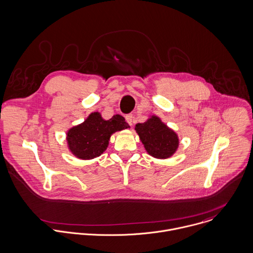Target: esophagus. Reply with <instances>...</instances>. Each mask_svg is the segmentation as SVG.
Wrapping results in <instances>:
<instances>
[{"instance_id": "34e87169", "label": "esophagus", "mask_w": 253, "mask_h": 253, "mask_svg": "<svg viewBox=\"0 0 253 253\" xmlns=\"http://www.w3.org/2000/svg\"><path fill=\"white\" fill-rule=\"evenodd\" d=\"M125 119H126L127 123H128L130 126H132V124H133V115H132V114H127V115L125 116Z\"/></svg>"}]
</instances>
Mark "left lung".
<instances>
[{
  "instance_id": "1",
  "label": "left lung",
  "mask_w": 253,
  "mask_h": 253,
  "mask_svg": "<svg viewBox=\"0 0 253 253\" xmlns=\"http://www.w3.org/2000/svg\"><path fill=\"white\" fill-rule=\"evenodd\" d=\"M135 130L146 151L153 157L168 158L176 152L179 146L176 133L156 116H152L145 123H138Z\"/></svg>"
}]
</instances>
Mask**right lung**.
<instances>
[{
    "mask_svg": "<svg viewBox=\"0 0 253 253\" xmlns=\"http://www.w3.org/2000/svg\"><path fill=\"white\" fill-rule=\"evenodd\" d=\"M129 127L124 117L119 114L103 120L99 112H93L82 124L67 132L66 140L69 150L75 156L92 159L106 150L111 134Z\"/></svg>",
    "mask_w": 253,
    "mask_h": 253,
    "instance_id": "add662e5",
    "label": "right lung"
}]
</instances>
